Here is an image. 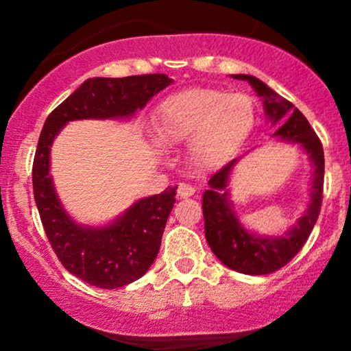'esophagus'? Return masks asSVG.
Instances as JSON below:
<instances>
[{"label": "esophagus", "mask_w": 351, "mask_h": 351, "mask_svg": "<svg viewBox=\"0 0 351 351\" xmlns=\"http://www.w3.org/2000/svg\"><path fill=\"white\" fill-rule=\"evenodd\" d=\"M196 189L191 186V184H186V183H180L178 184V198L184 199V198H189V196L195 195Z\"/></svg>", "instance_id": "34e87169"}]
</instances>
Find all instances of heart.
Wrapping results in <instances>:
<instances>
[{"mask_svg": "<svg viewBox=\"0 0 351 351\" xmlns=\"http://www.w3.org/2000/svg\"><path fill=\"white\" fill-rule=\"evenodd\" d=\"M254 125L249 95L219 88H189L163 100L158 107V134L167 143L191 142L199 167L226 160Z\"/></svg>", "mask_w": 351, "mask_h": 351, "instance_id": "obj_1", "label": "heart"}]
</instances>
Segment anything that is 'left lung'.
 <instances>
[{"label": "left lung", "instance_id": "left-lung-1", "mask_svg": "<svg viewBox=\"0 0 351 351\" xmlns=\"http://www.w3.org/2000/svg\"><path fill=\"white\" fill-rule=\"evenodd\" d=\"M234 79L247 80L254 90L264 97L265 114L274 123L282 122V127L276 132L280 138L289 142H297L305 148L313 163V183H312V201L299 224L282 237H257L247 232L241 226L237 217L228 204L226 188L228 176L231 173L234 162L224 165L221 170L209 178V189L203 195V215H204V232L206 241L215 252V256L224 265L236 272L249 274V276H265L272 274L291 263L302 245L308 239L310 232L320 215L322 199H324V173L325 158L324 147L308 120L304 114L292 106V102L279 97V94L269 88L263 80L252 75L236 74Z\"/></svg>", "mask_w": 351, "mask_h": 351}]
</instances>
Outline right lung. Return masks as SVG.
<instances>
[{
    "label": "right lung",
    "mask_w": 351,
    "mask_h": 351,
    "mask_svg": "<svg viewBox=\"0 0 351 351\" xmlns=\"http://www.w3.org/2000/svg\"><path fill=\"white\" fill-rule=\"evenodd\" d=\"M171 84L165 74L88 79L46 119L33 162L34 201L51 247L60 264L80 280L100 289L135 282L158 256L176 188L140 199L110 226L80 228L64 213L49 176V150L54 136L71 120L120 119L142 108Z\"/></svg>",
    "instance_id": "right-lung-1"
}]
</instances>
